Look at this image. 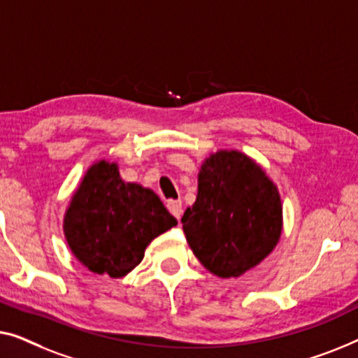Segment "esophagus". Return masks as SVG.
Wrapping results in <instances>:
<instances>
[{"instance_id": "34e87169", "label": "esophagus", "mask_w": 358, "mask_h": 358, "mask_svg": "<svg viewBox=\"0 0 358 358\" xmlns=\"http://www.w3.org/2000/svg\"><path fill=\"white\" fill-rule=\"evenodd\" d=\"M167 208L170 210V214H172L175 219L180 220L181 213H183V208H181V201L170 199V201H167Z\"/></svg>"}]
</instances>
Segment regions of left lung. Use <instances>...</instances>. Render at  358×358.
I'll return each instance as SVG.
<instances>
[{"mask_svg": "<svg viewBox=\"0 0 358 358\" xmlns=\"http://www.w3.org/2000/svg\"><path fill=\"white\" fill-rule=\"evenodd\" d=\"M181 222L189 248L209 273L240 278L279 243V189L250 155L220 149L201 164L198 196Z\"/></svg>", "mask_w": 358, "mask_h": 358, "instance_id": "1", "label": "left lung"}]
</instances>
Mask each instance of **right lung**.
<instances>
[{"label":"right lung","mask_w":358,"mask_h":358,"mask_svg":"<svg viewBox=\"0 0 358 358\" xmlns=\"http://www.w3.org/2000/svg\"><path fill=\"white\" fill-rule=\"evenodd\" d=\"M152 189L123 181L117 162L87 169L63 217L64 238L80 264L120 279L144 258L155 236L177 225Z\"/></svg>","instance_id":"add662e5"}]
</instances>
